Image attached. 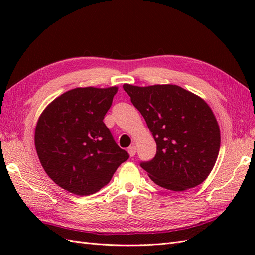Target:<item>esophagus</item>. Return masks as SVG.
I'll list each match as a JSON object with an SVG mask.
<instances>
[{
	"mask_svg": "<svg viewBox=\"0 0 255 255\" xmlns=\"http://www.w3.org/2000/svg\"><path fill=\"white\" fill-rule=\"evenodd\" d=\"M128 154H129V156H130V157H133V156L135 155V154H136V146H135V145H130V146H128Z\"/></svg>",
	"mask_w": 255,
	"mask_h": 255,
	"instance_id": "1",
	"label": "esophagus"
}]
</instances>
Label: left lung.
Here are the masks:
<instances>
[{"instance_id":"left-lung-1","label":"left lung","mask_w":255,"mask_h":255,"mask_svg":"<svg viewBox=\"0 0 255 255\" xmlns=\"http://www.w3.org/2000/svg\"><path fill=\"white\" fill-rule=\"evenodd\" d=\"M123 89L156 142L154 158L140 163L150 179L175 192L201 184L213 170L220 148V129L211 107L176 85L125 84Z\"/></svg>"}]
</instances>
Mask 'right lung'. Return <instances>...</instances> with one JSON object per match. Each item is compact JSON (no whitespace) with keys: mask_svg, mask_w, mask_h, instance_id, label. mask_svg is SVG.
Returning <instances> with one entry per match:
<instances>
[{"mask_svg":"<svg viewBox=\"0 0 255 255\" xmlns=\"http://www.w3.org/2000/svg\"><path fill=\"white\" fill-rule=\"evenodd\" d=\"M118 87L74 88L40 115L35 146L44 171L71 194L88 196L112 180L128 153L103 122Z\"/></svg>","mask_w":255,"mask_h":255,"instance_id":"add662e5","label":"right lung"}]
</instances>
